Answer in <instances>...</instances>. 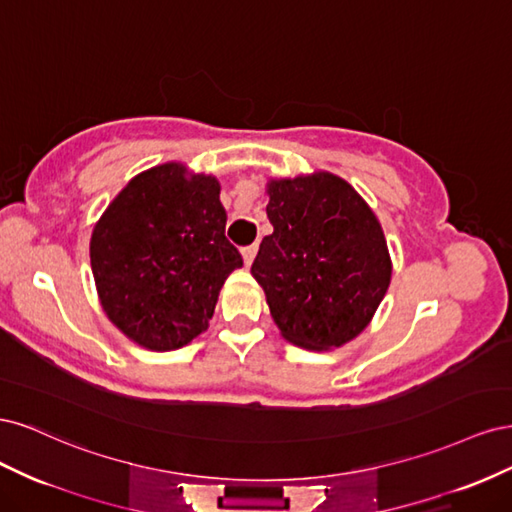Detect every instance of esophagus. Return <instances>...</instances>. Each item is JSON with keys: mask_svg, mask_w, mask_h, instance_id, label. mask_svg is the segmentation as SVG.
<instances>
[{"mask_svg": "<svg viewBox=\"0 0 512 512\" xmlns=\"http://www.w3.org/2000/svg\"><path fill=\"white\" fill-rule=\"evenodd\" d=\"M256 252H258V245H247V247H243L241 254H243V260H245V267L252 265L254 258H256Z\"/></svg>", "mask_w": 512, "mask_h": 512, "instance_id": "1", "label": "esophagus"}]
</instances>
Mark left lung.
I'll list each match as a JSON object with an SVG mask.
<instances>
[{"label":"left lung","mask_w":512,"mask_h":512,"mask_svg":"<svg viewBox=\"0 0 512 512\" xmlns=\"http://www.w3.org/2000/svg\"><path fill=\"white\" fill-rule=\"evenodd\" d=\"M267 218L252 265L273 322L290 344L333 350L365 331L391 284L393 262L376 213L327 170L269 179Z\"/></svg>","instance_id":"obj_1"}]
</instances>
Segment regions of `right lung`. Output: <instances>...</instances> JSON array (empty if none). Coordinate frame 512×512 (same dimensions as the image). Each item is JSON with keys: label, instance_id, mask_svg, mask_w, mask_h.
<instances>
[{"label": "right lung", "instance_id": "right-lung-1", "mask_svg": "<svg viewBox=\"0 0 512 512\" xmlns=\"http://www.w3.org/2000/svg\"><path fill=\"white\" fill-rule=\"evenodd\" d=\"M220 181L181 162L128 181L96 222L91 273L106 318L147 350L207 331L226 277L243 258L224 235Z\"/></svg>", "mask_w": 512, "mask_h": 512}]
</instances>
